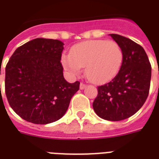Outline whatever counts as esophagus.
<instances>
[{"label":"esophagus","mask_w":159,"mask_h":159,"mask_svg":"<svg viewBox=\"0 0 159 159\" xmlns=\"http://www.w3.org/2000/svg\"><path fill=\"white\" fill-rule=\"evenodd\" d=\"M85 87H86V84H84V83H81L80 85V89H85Z\"/></svg>","instance_id":"34e87169"}]
</instances>
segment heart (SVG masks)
<instances>
[{"instance_id": "b5f03b06", "label": "heart", "mask_w": 159, "mask_h": 159, "mask_svg": "<svg viewBox=\"0 0 159 159\" xmlns=\"http://www.w3.org/2000/svg\"><path fill=\"white\" fill-rule=\"evenodd\" d=\"M123 61V53L119 44L113 40H90L75 44L70 54H63L61 64L71 75L76 76L82 67L94 84L111 80L119 72Z\"/></svg>"}]
</instances>
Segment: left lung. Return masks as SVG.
Masks as SVG:
<instances>
[{"label":"left lung","instance_id":"left-lung-1","mask_svg":"<svg viewBox=\"0 0 159 159\" xmlns=\"http://www.w3.org/2000/svg\"><path fill=\"white\" fill-rule=\"evenodd\" d=\"M111 36L121 48L123 61L116 76L98 87L93 107L102 119L120 121L136 114L147 99L151 65L140 44L117 34Z\"/></svg>","mask_w":159,"mask_h":159}]
</instances>
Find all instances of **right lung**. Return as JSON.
<instances>
[{
	"mask_svg": "<svg viewBox=\"0 0 159 159\" xmlns=\"http://www.w3.org/2000/svg\"><path fill=\"white\" fill-rule=\"evenodd\" d=\"M63 45L58 40L36 38L18 47L8 61L6 98L26 121L47 124L58 120L80 89L79 81L70 84L64 79Z\"/></svg>",
	"mask_w": 159,
	"mask_h": 159,
	"instance_id": "right-lung-1",
	"label": "right lung"
}]
</instances>
